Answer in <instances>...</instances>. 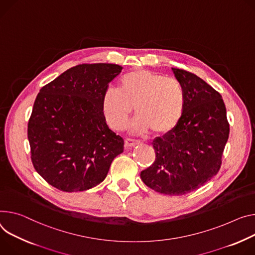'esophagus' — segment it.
I'll return each instance as SVG.
<instances>
[{
	"mask_svg": "<svg viewBox=\"0 0 255 255\" xmlns=\"http://www.w3.org/2000/svg\"><path fill=\"white\" fill-rule=\"evenodd\" d=\"M137 144H139V141L138 140L131 139V138H127V139H125V148H132Z\"/></svg>",
	"mask_w": 255,
	"mask_h": 255,
	"instance_id": "obj_1",
	"label": "esophagus"
}]
</instances>
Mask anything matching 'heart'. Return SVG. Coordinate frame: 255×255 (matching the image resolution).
<instances>
[{
  "instance_id": "b5f03b06",
  "label": "heart",
  "mask_w": 255,
  "mask_h": 255,
  "mask_svg": "<svg viewBox=\"0 0 255 255\" xmlns=\"http://www.w3.org/2000/svg\"><path fill=\"white\" fill-rule=\"evenodd\" d=\"M186 106V94L182 83L172 77L137 69L125 74L119 89L109 88L103 97V112L109 125L124 130L135 107L137 118L132 128L138 133L148 129L165 134L174 129Z\"/></svg>"
}]
</instances>
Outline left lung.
<instances>
[{
  "instance_id": "1",
  "label": "left lung",
  "mask_w": 255,
  "mask_h": 255,
  "mask_svg": "<svg viewBox=\"0 0 255 255\" xmlns=\"http://www.w3.org/2000/svg\"><path fill=\"white\" fill-rule=\"evenodd\" d=\"M172 70L185 89L186 106L178 125L153 140L155 160L140 178L156 192L183 195L218 174L230 128L219 92L191 72Z\"/></svg>"
}]
</instances>
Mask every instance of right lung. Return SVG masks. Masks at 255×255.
Masks as SVG:
<instances>
[{"label": "right lung", "mask_w": 255, "mask_h": 255, "mask_svg": "<svg viewBox=\"0 0 255 255\" xmlns=\"http://www.w3.org/2000/svg\"><path fill=\"white\" fill-rule=\"evenodd\" d=\"M122 67L81 64L41 87L28 121L27 136L35 171L65 192L97 186L124 140L107 125L103 97Z\"/></svg>", "instance_id": "right-lung-1"}]
</instances>
